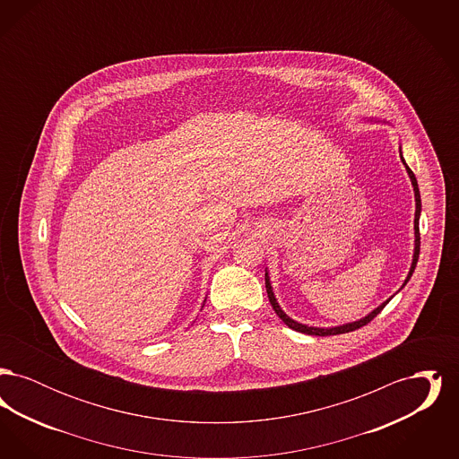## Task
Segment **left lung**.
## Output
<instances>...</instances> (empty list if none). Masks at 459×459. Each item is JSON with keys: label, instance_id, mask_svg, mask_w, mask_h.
I'll return each instance as SVG.
<instances>
[{"label": "left lung", "instance_id": "obj_1", "mask_svg": "<svg viewBox=\"0 0 459 459\" xmlns=\"http://www.w3.org/2000/svg\"><path fill=\"white\" fill-rule=\"evenodd\" d=\"M368 122H377L375 118H367ZM399 154H401V161H403V165L406 167V172L410 175V178H411V186H413V191H415V249H413V262H411V266H410V272H408V277H406V281H404V284L401 285V289L404 287V285L408 284V281L411 279V275H413V272H415L416 262H418V255H420V213H421V199H420V189H418V182H416V177L411 170H410V167L406 165V161H404V158H403V152H401V148H399ZM264 285H266V294H268V299H270V305L273 306V311L279 315V318L284 322L285 325L289 328H292V330H296V332H301V333H307V335H337V333H346V332H352V330H356V328L363 327V325H367L368 322H371L384 307L385 305L393 299V296L387 299V301H384L382 305L377 306L373 311H370L367 316H363V318H359V320H356V322H350V324H342V325H335V327H313V325H305V324H299V322H296V320H292L289 315H285L284 309L281 307V305L277 303V298H275V294H273V287L270 284V275H268V270H264ZM399 289V290H401ZM397 290V292H399Z\"/></svg>", "mask_w": 459, "mask_h": 459}]
</instances>
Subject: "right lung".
<instances>
[{
	"label": "right lung",
	"instance_id": "add662e5",
	"mask_svg": "<svg viewBox=\"0 0 459 459\" xmlns=\"http://www.w3.org/2000/svg\"><path fill=\"white\" fill-rule=\"evenodd\" d=\"M204 301H206V299H204Z\"/></svg>",
	"mask_w": 459,
	"mask_h": 459
}]
</instances>
